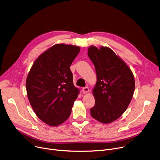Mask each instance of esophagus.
<instances>
[{
  "label": "esophagus",
  "mask_w": 160,
  "mask_h": 160,
  "mask_svg": "<svg viewBox=\"0 0 160 160\" xmlns=\"http://www.w3.org/2000/svg\"><path fill=\"white\" fill-rule=\"evenodd\" d=\"M83 93H88L89 91V89L88 88V87H85V88H83L82 89Z\"/></svg>",
  "instance_id": "1"
}]
</instances>
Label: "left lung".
<instances>
[{
    "label": "left lung",
    "mask_w": 160,
    "mask_h": 160,
    "mask_svg": "<svg viewBox=\"0 0 160 160\" xmlns=\"http://www.w3.org/2000/svg\"><path fill=\"white\" fill-rule=\"evenodd\" d=\"M88 54L95 65L97 80L91 115L102 123H110L119 118L131 102L135 89L133 74L110 48L91 46Z\"/></svg>",
    "instance_id": "1"
}]
</instances>
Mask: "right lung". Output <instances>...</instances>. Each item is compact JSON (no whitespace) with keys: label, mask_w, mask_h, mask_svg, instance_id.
<instances>
[{"label":"right lung","mask_w":160,"mask_h":160,"mask_svg":"<svg viewBox=\"0 0 160 160\" xmlns=\"http://www.w3.org/2000/svg\"><path fill=\"white\" fill-rule=\"evenodd\" d=\"M80 50L71 45H54L36 59L27 76L30 105L38 118L51 127L69 118L78 95L70 66Z\"/></svg>","instance_id":"obj_1"}]
</instances>
